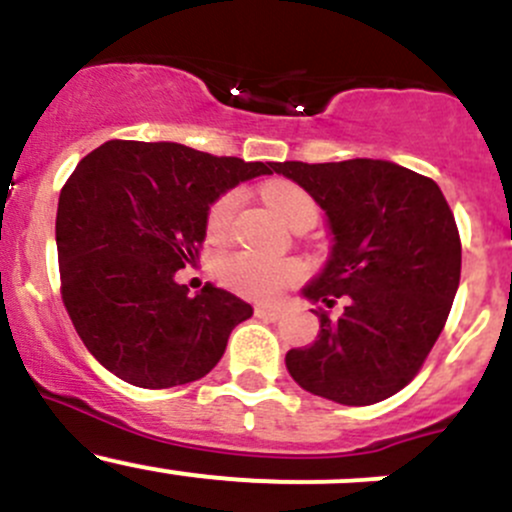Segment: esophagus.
<instances>
[{
  "label": "esophagus",
  "mask_w": 512,
  "mask_h": 512,
  "mask_svg": "<svg viewBox=\"0 0 512 512\" xmlns=\"http://www.w3.org/2000/svg\"><path fill=\"white\" fill-rule=\"evenodd\" d=\"M280 309L277 307H255V317L260 319H267V322H275V319H280Z\"/></svg>",
  "instance_id": "obj_1"
}]
</instances>
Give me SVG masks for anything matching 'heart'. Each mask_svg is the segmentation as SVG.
<instances>
[{"instance_id":"1","label":"heart","mask_w":512,"mask_h":512,"mask_svg":"<svg viewBox=\"0 0 512 512\" xmlns=\"http://www.w3.org/2000/svg\"><path fill=\"white\" fill-rule=\"evenodd\" d=\"M262 193L287 225H294L302 218H317V205H314L312 195L299 185L287 183V180H272L262 188ZM240 200V190H227L210 205L208 220H205L210 237H223L230 230ZM302 275L304 267L297 260H272V257H262L252 250L232 252L218 262V277L225 287L242 297L260 299V302L277 299Z\"/></svg>"}]
</instances>
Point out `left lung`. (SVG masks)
<instances>
[{
    "mask_svg": "<svg viewBox=\"0 0 512 512\" xmlns=\"http://www.w3.org/2000/svg\"><path fill=\"white\" fill-rule=\"evenodd\" d=\"M327 215L332 252L302 289L319 317L309 347L289 349L304 391L369 406L404 389L443 332L458 282L461 237L441 188L391 160L275 163ZM348 307L337 320L328 309Z\"/></svg>",
    "mask_w": 512,
    "mask_h": 512,
    "instance_id": "left-lung-1",
    "label": "left lung"
}]
</instances>
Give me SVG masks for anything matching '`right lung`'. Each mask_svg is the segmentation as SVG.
Wrapping results in <instances>:
<instances>
[{
  "mask_svg": "<svg viewBox=\"0 0 512 512\" xmlns=\"http://www.w3.org/2000/svg\"><path fill=\"white\" fill-rule=\"evenodd\" d=\"M272 170L168 141H108L76 165L56 210L61 299L98 364L141 389L218 364L252 307L210 282L188 294L175 272L198 260L210 205Z\"/></svg>",
  "mask_w": 512,
  "mask_h": 512,
  "instance_id": "1",
  "label": "right lung"
}]
</instances>
